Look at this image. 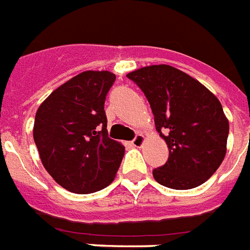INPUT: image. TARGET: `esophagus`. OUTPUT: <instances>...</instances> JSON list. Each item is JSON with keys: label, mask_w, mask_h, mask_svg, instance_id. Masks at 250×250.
Segmentation results:
<instances>
[{"label": "esophagus", "mask_w": 250, "mask_h": 250, "mask_svg": "<svg viewBox=\"0 0 250 250\" xmlns=\"http://www.w3.org/2000/svg\"><path fill=\"white\" fill-rule=\"evenodd\" d=\"M144 143H146V138H144V135H142V133H138V135H136V138L132 140V146H136V148H142Z\"/></svg>", "instance_id": "esophagus-1"}]
</instances>
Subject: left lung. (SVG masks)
I'll return each instance as SVG.
<instances>
[{"mask_svg": "<svg viewBox=\"0 0 250 250\" xmlns=\"http://www.w3.org/2000/svg\"><path fill=\"white\" fill-rule=\"evenodd\" d=\"M127 77L146 94L169 149L165 165L153 170L155 180L176 190L206 182L227 152L229 123L220 101L198 80L167 64L144 66Z\"/></svg>", "mask_w": 250, "mask_h": 250, "instance_id": "8db88e82", "label": "left lung"}]
</instances>
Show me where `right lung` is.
Returning a JSON list of instances; mask_svg holds the SVG:
<instances>
[{"label":"right lung","mask_w":250,"mask_h":250,"mask_svg":"<svg viewBox=\"0 0 250 250\" xmlns=\"http://www.w3.org/2000/svg\"><path fill=\"white\" fill-rule=\"evenodd\" d=\"M114 81L108 70H85L55 89L36 111L32 133L42 164L70 193L100 191L121 167L125 146L107 136L104 112Z\"/></svg>","instance_id":"right-lung-1"}]
</instances>
